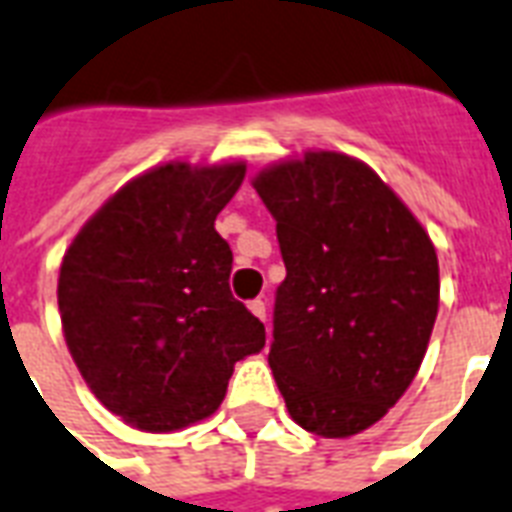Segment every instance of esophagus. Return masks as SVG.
Returning <instances> with one entry per match:
<instances>
[{"label":"esophagus","mask_w":512,"mask_h":512,"mask_svg":"<svg viewBox=\"0 0 512 512\" xmlns=\"http://www.w3.org/2000/svg\"><path fill=\"white\" fill-rule=\"evenodd\" d=\"M249 311H252L257 319H263V322H265V303H263V300H260V298L252 300V303H249Z\"/></svg>","instance_id":"1"}]
</instances>
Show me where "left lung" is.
Segmentation results:
<instances>
[{"instance_id": "left-lung-1", "label": "left lung", "mask_w": 512, "mask_h": 512, "mask_svg": "<svg viewBox=\"0 0 512 512\" xmlns=\"http://www.w3.org/2000/svg\"><path fill=\"white\" fill-rule=\"evenodd\" d=\"M287 276L268 365L292 421L351 438L384 419L427 354L440 303L435 244L368 163L308 150L257 171Z\"/></svg>"}]
</instances>
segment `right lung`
I'll use <instances>...</instances> for the list:
<instances>
[{
  "label": "right lung",
  "instance_id": "add662e5",
  "mask_svg": "<svg viewBox=\"0 0 512 512\" xmlns=\"http://www.w3.org/2000/svg\"><path fill=\"white\" fill-rule=\"evenodd\" d=\"M247 163L171 161L120 187L69 244L58 311L74 365L107 411L177 432L220 408L233 365L265 346L230 295L233 252L214 230Z\"/></svg>",
  "mask_w": 512,
  "mask_h": 512
}]
</instances>
